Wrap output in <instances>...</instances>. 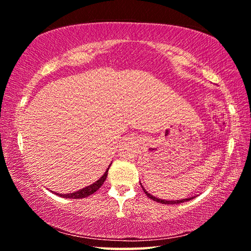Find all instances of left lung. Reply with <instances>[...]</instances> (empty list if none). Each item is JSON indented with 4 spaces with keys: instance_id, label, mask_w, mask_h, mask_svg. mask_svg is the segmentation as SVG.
<instances>
[{
    "instance_id": "8db88e82",
    "label": "left lung",
    "mask_w": 251,
    "mask_h": 251,
    "mask_svg": "<svg viewBox=\"0 0 251 251\" xmlns=\"http://www.w3.org/2000/svg\"><path fill=\"white\" fill-rule=\"evenodd\" d=\"M142 188H143V190H144V193H145V194L147 195V197H150V198L152 199V201H154L160 202V203H165V205H175V203L185 202V201H190V199L194 198V197H192V198H185V199H180V201H165V199H159V198H157V197H154V196H152V195H151V194H148L143 186H142Z\"/></svg>"
}]
</instances>
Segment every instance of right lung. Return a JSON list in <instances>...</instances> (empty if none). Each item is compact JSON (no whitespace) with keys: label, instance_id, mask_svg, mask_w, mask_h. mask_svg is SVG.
<instances>
[{"label":"right lung","instance_id":"right-lung-1","mask_svg":"<svg viewBox=\"0 0 251 251\" xmlns=\"http://www.w3.org/2000/svg\"><path fill=\"white\" fill-rule=\"evenodd\" d=\"M109 166H110V165H109ZM108 169H109V167L107 168V171L105 172L104 175L101 176L99 180L95 181L94 184H92L91 186L85 187V188H83V189H79L78 192H75V193H72V194H67V195H63V194L59 195V194H57V195H59V196H61V197L72 198V199H79V198H85V197L91 196L92 194H94L95 192H97V190L100 188V186L104 184L106 177H107Z\"/></svg>","mask_w":251,"mask_h":251}]
</instances>
